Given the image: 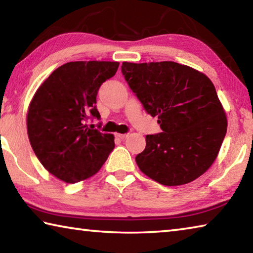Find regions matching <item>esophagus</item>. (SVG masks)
<instances>
[{"label":"esophagus","instance_id":"34e87169","mask_svg":"<svg viewBox=\"0 0 253 253\" xmlns=\"http://www.w3.org/2000/svg\"><path fill=\"white\" fill-rule=\"evenodd\" d=\"M115 136L117 137V138H121V139H125L126 137H128V134H119V132H116Z\"/></svg>","mask_w":253,"mask_h":253}]
</instances>
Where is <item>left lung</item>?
<instances>
[{
	"label": "left lung",
	"mask_w": 253,
	"mask_h": 253,
	"mask_svg": "<svg viewBox=\"0 0 253 253\" xmlns=\"http://www.w3.org/2000/svg\"><path fill=\"white\" fill-rule=\"evenodd\" d=\"M122 71L163 130L146 136V147L136 156L139 169L166 186L187 184L207 172L228 128L209 77L173 61L123 62Z\"/></svg>",
	"instance_id": "1"
}]
</instances>
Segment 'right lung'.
<instances>
[{"mask_svg":"<svg viewBox=\"0 0 253 253\" xmlns=\"http://www.w3.org/2000/svg\"><path fill=\"white\" fill-rule=\"evenodd\" d=\"M119 62L72 61L55 69L29 105L30 144L43 168L66 183L95 175L115 147L114 135L85 125L99 118L96 97L102 83L117 72Z\"/></svg>","mask_w":253,"mask_h":253,"instance_id":"right-lung-1","label":"right lung"}]
</instances>
